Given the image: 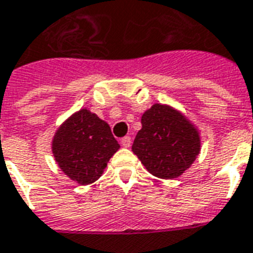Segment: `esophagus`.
<instances>
[{"mask_svg":"<svg viewBox=\"0 0 253 253\" xmlns=\"http://www.w3.org/2000/svg\"><path fill=\"white\" fill-rule=\"evenodd\" d=\"M121 144H122V147L128 148L131 145V137L130 136L122 137V140H121Z\"/></svg>","mask_w":253,"mask_h":253,"instance_id":"34e87169","label":"esophagus"}]
</instances>
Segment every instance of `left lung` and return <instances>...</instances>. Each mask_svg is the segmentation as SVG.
I'll return each instance as SVG.
<instances>
[{
    "label": "left lung",
    "mask_w": 253,
    "mask_h": 253,
    "mask_svg": "<svg viewBox=\"0 0 253 253\" xmlns=\"http://www.w3.org/2000/svg\"><path fill=\"white\" fill-rule=\"evenodd\" d=\"M200 147V132L194 123L170 105L155 104L141 116L132 152L152 175L174 179L194 164Z\"/></svg>",
    "instance_id": "8db88e82"
}]
</instances>
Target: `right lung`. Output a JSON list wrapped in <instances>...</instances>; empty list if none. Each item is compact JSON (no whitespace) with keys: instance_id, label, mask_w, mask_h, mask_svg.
I'll return each mask as SVG.
<instances>
[{"instance_id":"obj_1","label":"right lung","mask_w":253,"mask_h":253,"mask_svg":"<svg viewBox=\"0 0 253 253\" xmlns=\"http://www.w3.org/2000/svg\"><path fill=\"white\" fill-rule=\"evenodd\" d=\"M120 147L108 123L88 109L70 116L52 140L53 156L59 169L82 186L93 183L102 175Z\"/></svg>"}]
</instances>
